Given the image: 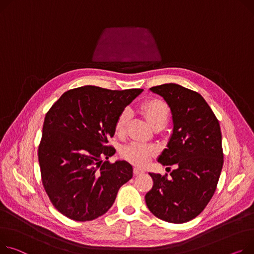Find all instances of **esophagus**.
Returning a JSON list of instances; mask_svg holds the SVG:
<instances>
[{"label":"esophagus","instance_id":"1","mask_svg":"<svg viewBox=\"0 0 254 254\" xmlns=\"http://www.w3.org/2000/svg\"><path fill=\"white\" fill-rule=\"evenodd\" d=\"M145 171L144 170H142V168H140V167H133V174L134 175H141V174H143Z\"/></svg>","mask_w":254,"mask_h":254}]
</instances>
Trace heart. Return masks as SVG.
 Wrapping results in <instances>:
<instances>
[{
    "mask_svg": "<svg viewBox=\"0 0 254 254\" xmlns=\"http://www.w3.org/2000/svg\"><path fill=\"white\" fill-rule=\"evenodd\" d=\"M142 111L152 127L157 125L165 126L168 118H170V108L164 101L159 99L147 101L142 106ZM128 117V109L123 110L118 115L115 122V132L117 136H123L125 133ZM155 151L156 149L153 145L131 142L122 148L121 154L126 160L132 164L143 166L150 161L152 156L155 154Z\"/></svg>",
    "mask_w": 254,
    "mask_h": 254,
    "instance_id": "heart-1",
    "label": "heart"
}]
</instances>
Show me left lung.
<instances>
[{"label": "left lung", "mask_w": 254, "mask_h": 254, "mask_svg": "<svg viewBox=\"0 0 254 254\" xmlns=\"http://www.w3.org/2000/svg\"><path fill=\"white\" fill-rule=\"evenodd\" d=\"M150 90L170 106L174 129L158 157L163 165H177L167 175L149 173L153 187L146 194L149 210L173 224L199 215L212 198L224 164L222 132L217 118L200 94L177 83Z\"/></svg>", "instance_id": "1"}]
</instances>
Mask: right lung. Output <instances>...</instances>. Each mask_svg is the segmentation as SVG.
Masks as SVG:
<instances>
[{
	"instance_id": "obj_1",
	"label": "right lung",
	"mask_w": 254,
	"mask_h": 254,
	"mask_svg": "<svg viewBox=\"0 0 254 254\" xmlns=\"http://www.w3.org/2000/svg\"><path fill=\"white\" fill-rule=\"evenodd\" d=\"M142 91L84 86L65 92L47 112L38 152L42 182L63 215L77 222L103 215L132 178L127 161L109 162L115 149L107 143L118 115Z\"/></svg>"
}]
</instances>
